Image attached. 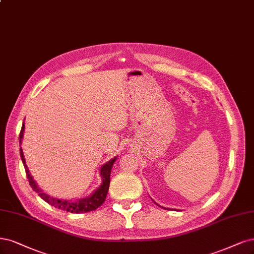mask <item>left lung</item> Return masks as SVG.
<instances>
[{"mask_svg":"<svg viewBox=\"0 0 254 254\" xmlns=\"http://www.w3.org/2000/svg\"><path fill=\"white\" fill-rule=\"evenodd\" d=\"M165 209H166V208H165Z\"/></svg>","mask_w":254,"mask_h":254,"instance_id":"8db88e82","label":"left lung"}]
</instances>
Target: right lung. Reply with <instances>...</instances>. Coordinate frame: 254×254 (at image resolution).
<instances>
[{
  "label": "right lung",
  "mask_w": 254,
  "mask_h": 254,
  "mask_svg": "<svg viewBox=\"0 0 254 254\" xmlns=\"http://www.w3.org/2000/svg\"><path fill=\"white\" fill-rule=\"evenodd\" d=\"M24 129H25V125L23 123L22 128H21L20 136H19V139H20L19 143L20 144H22ZM20 155H21L22 162L24 164L26 176H27L29 185L40 195V197H42L49 205L54 206L58 209H61V210H63V211H67V212L85 213V212H90V211H93V210H97V209L101 205H103V203L105 202V199H106V196H107V193H108V189H109V184H110V172H111L112 165H113V163L116 162L117 157H115V159H112L108 163L103 165V167L101 168V174H102V178H103V183H102V185L93 192V194H91L90 196L86 197V198L75 200V202H74V200H73V202H70V200H62V199L51 197L50 195L44 193V192L38 187L36 182L33 181L32 177H31L27 165H26V161H25V157H24V154H23L22 147L20 148Z\"/></svg>",
  "instance_id": "obj_1"
}]
</instances>
